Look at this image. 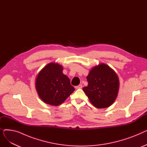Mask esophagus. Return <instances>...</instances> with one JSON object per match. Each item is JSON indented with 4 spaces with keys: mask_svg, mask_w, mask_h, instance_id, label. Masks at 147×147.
<instances>
[{
    "mask_svg": "<svg viewBox=\"0 0 147 147\" xmlns=\"http://www.w3.org/2000/svg\"><path fill=\"white\" fill-rule=\"evenodd\" d=\"M75 88H76V89H81V88H82V84H79V85L76 86V87H75Z\"/></svg>",
    "mask_w": 147,
    "mask_h": 147,
    "instance_id": "obj_1",
    "label": "esophagus"
}]
</instances>
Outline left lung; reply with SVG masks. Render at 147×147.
Masks as SVG:
<instances>
[{
  "label": "left lung",
  "mask_w": 147,
  "mask_h": 147,
  "mask_svg": "<svg viewBox=\"0 0 147 147\" xmlns=\"http://www.w3.org/2000/svg\"><path fill=\"white\" fill-rule=\"evenodd\" d=\"M88 85L83 88L90 102L98 109L109 107L115 101L119 90V77L104 63L92 67L87 76Z\"/></svg>",
  "instance_id": "obj_1"
}]
</instances>
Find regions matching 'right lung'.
I'll return each instance as SVG.
<instances>
[{
	"label": "right lung",
	"mask_w": 147,
	"mask_h": 147,
	"mask_svg": "<svg viewBox=\"0 0 147 147\" xmlns=\"http://www.w3.org/2000/svg\"><path fill=\"white\" fill-rule=\"evenodd\" d=\"M63 71L61 65L50 63L37 74L36 89L38 96L46 104L58 106L63 103L75 90Z\"/></svg>",
	"instance_id": "obj_1"
}]
</instances>
